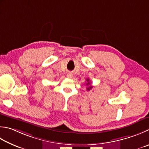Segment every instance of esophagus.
Returning a JSON list of instances; mask_svg holds the SVG:
<instances>
[{
  "instance_id": "esophagus-1",
  "label": "esophagus",
  "mask_w": 149,
  "mask_h": 149,
  "mask_svg": "<svg viewBox=\"0 0 149 149\" xmlns=\"http://www.w3.org/2000/svg\"><path fill=\"white\" fill-rule=\"evenodd\" d=\"M72 76H73V75L71 74V73H68V74H67V77L72 78Z\"/></svg>"
}]
</instances>
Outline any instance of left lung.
I'll return each mask as SVG.
<instances>
[{
	"instance_id": "1",
	"label": "left lung",
	"mask_w": 149,
	"mask_h": 149,
	"mask_svg": "<svg viewBox=\"0 0 149 149\" xmlns=\"http://www.w3.org/2000/svg\"><path fill=\"white\" fill-rule=\"evenodd\" d=\"M86 85L87 86H88V87H87V88H86V90H88V91H89V90H91L92 88H93V86H90V79H86Z\"/></svg>"
}]
</instances>
